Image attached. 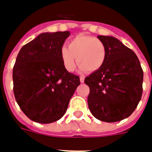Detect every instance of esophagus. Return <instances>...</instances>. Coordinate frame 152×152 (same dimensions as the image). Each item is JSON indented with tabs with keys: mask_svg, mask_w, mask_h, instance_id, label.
I'll list each match as a JSON object with an SVG mask.
<instances>
[{
	"mask_svg": "<svg viewBox=\"0 0 152 152\" xmlns=\"http://www.w3.org/2000/svg\"><path fill=\"white\" fill-rule=\"evenodd\" d=\"M80 81L81 83H84V76H80Z\"/></svg>",
	"mask_w": 152,
	"mask_h": 152,
	"instance_id": "34e87169",
	"label": "esophagus"
}]
</instances>
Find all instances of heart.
Returning a JSON list of instances; mask_svg holds the SVG:
<instances>
[{"label":"heart","mask_w":152,"mask_h":152,"mask_svg":"<svg viewBox=\"0 0 152 152\" xmlns=\"http://www.w3.org/2000/svg\"><path fill=\"white\" fill-rule=\"evenodd\" d=\"M106 56L107 50L104 42L88 35H77L69 41L68 47L64 46L61 49L64 68L69 72L75 70L76 62L80 72L97 71L103 67Z\"/></svg>","instance_id":"b5f03b06"}]
</instances>
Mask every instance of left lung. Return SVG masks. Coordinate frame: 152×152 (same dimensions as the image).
Returning <instances> with one entry per match:
<instances>
[{
    "instance_id": "obj_1",
    "label": "left lung",
    "mask_w": 152,
    "mask_h": 152,
    "mask_svg": "<svg viewBox=\"0 0 152 152\" xmlns=\"http://www.w3.org/2000/svg\"><path fill=\"white\" fill-rule=\"evenodd\" d=\"M106 46L107 56L100 69L87 76L91 114L104 122H117L130 116L140 101L143 72L137 56L120 40L98 36Z\"/></svg>"
}]
</instances>
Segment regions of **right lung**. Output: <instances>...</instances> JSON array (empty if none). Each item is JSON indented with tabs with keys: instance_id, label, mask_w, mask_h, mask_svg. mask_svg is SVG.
<instances>
[{
	"instance_id": "right-lung-1",
	"label": "right lung",
	"mask_w": 152,
	"mask_h": 152,
	"mask_svg": "<svg viewBox=\"0 0 152 152\" xmlns=\"http://www.w3.org/2000/svg\"><path fill=\"white\" fill-rule=\"evenodd\" d=\"M70 32H43L20 50L12 80L17 104L30 120L57 121L65 114L80 77L64 68L61 49Z\"/></svg>"
}]
</instances>
